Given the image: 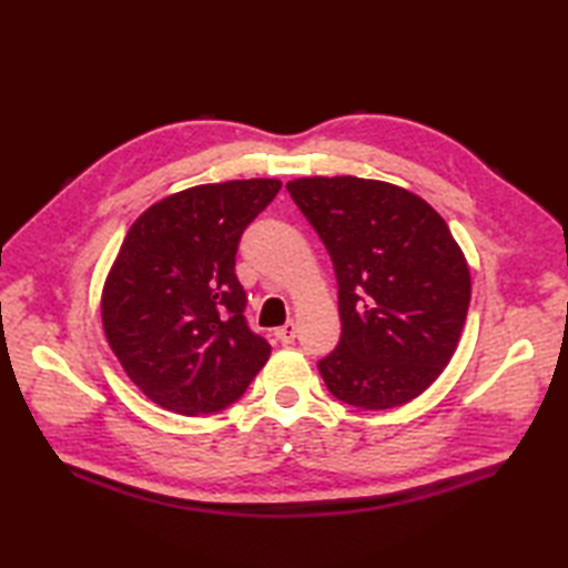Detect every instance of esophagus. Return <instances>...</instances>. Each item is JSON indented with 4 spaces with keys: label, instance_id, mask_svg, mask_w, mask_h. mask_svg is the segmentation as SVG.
<instances>
[{
    "label": "esophagus",
    "instance_id": "obj_1",
    "mask_svg": "<svg viewBox=\"0 0 568 568\" xmlns=\"http://www.w3.org/2000/svg\"><path fill=\"white\" fill-rule=\"evenodd\" d=\"M275 336L281 339L283 344H293L295 336H297V324L295 322H285L283 327L275 329Z\"/></svg>",
    "mask_w": 568,
    "mask_h": 568
}]
</instances>
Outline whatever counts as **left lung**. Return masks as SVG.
I'll use <instances>...</instances> for the list:
<instances>
[{"label":"left lung","instance_id":"obj_1","mask_svg":"<svg viewBox=\"0 0 568 568\" xmlns=\"http://www.w3.org/2000/svg\"><path fill=\"white\" fill-rule=\"evenodd\" d=\"M327 246L339 283L342 336L320 373L361 409L425 393L449 364L470 303V275L449 226L397 185L354 175L285 185Z\"/></svg>","mask_w":568,"mask_h":568}]
</instances>
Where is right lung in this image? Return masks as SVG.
I'll return each instance as SVG.
<instances>
[{"label":"right lung","instance_id":"right-lung-1","mask_svg":"<svg viewBox=\"0 0 568 568\" xmlns=\"http://www.w3.org/2000/svg\"><path fill=\"white\" fill-rule=\"evenodd\" d=\"M281 180H229L155 202L131 224L102 291V324L143 395L178 415L236 403L271 356L236 277L244 229Z\"/></svg>","mask_w":568,"mask_h":568}]
</instances>
